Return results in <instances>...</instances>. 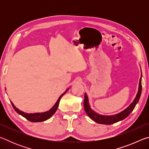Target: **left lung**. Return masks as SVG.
<instances>
[{
  "instance_id": "obj_1",
  "label": "left lung",
  "mask_w": 149,
  "mask_h": 149,
  "mask_svg": "<svg viewBox=\"0 0 149 149\" xmlns=\"http://www.w3.org/2000/svg\"><path fill=\"white\" fill-rule=\"evenodd\" d=\"M141 78H142V73H141V78L139 79V88L136 97L133 100V101L131 103L129 107H127L125 110H123L122 112L118 113L114 115H110V116H105V115H101L95 112L94 110L91 109V106L89 104V98L87 93H85V99H84V109L86 112L87 114L89 116V117L91 119L93 120L94 122H97V123H100V124H106V125H111L113 123H116L124 120L125 118H127L129 116L131 112H132L134 109L136 104L139 100L141 91H142V85H141Z\"/></svg>"
}]
</instances>
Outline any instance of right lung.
Returning a JSON list of instances; mask_svg holds the SVG:
<instances>
[{"label":"right lung","instance_id":"obj_1","mask_svg":"<svg viewBox=\"0 0 149 149\" xmlns=\"http://www.w3.org/2000/svg\"><path fill=\"white\" fill-rule=\"evenodd\" d=\"M69 89L70 88L67 89V90L65 91L64 93H62V94L60 96L58 99L57 101L56 102V103H55L53 107L50 108L49 110L47 111V112H37V113H26L23 112V111H21L20 110H19L18 108H17L16 107H15L13 103L12 102V101H10V102L12 105V107L14 108V109L17 113V114H19L21 116H22L23 117H24L25 118H26L27 120H29L31 122H43V121L49 119L50 118H51L52 116V115H54V113L56 112V110L58 109V107L60 99H61V98L63 97V95H64Z\"/></svg>","mask_w":149,"mask_h":149}]
</instances>
